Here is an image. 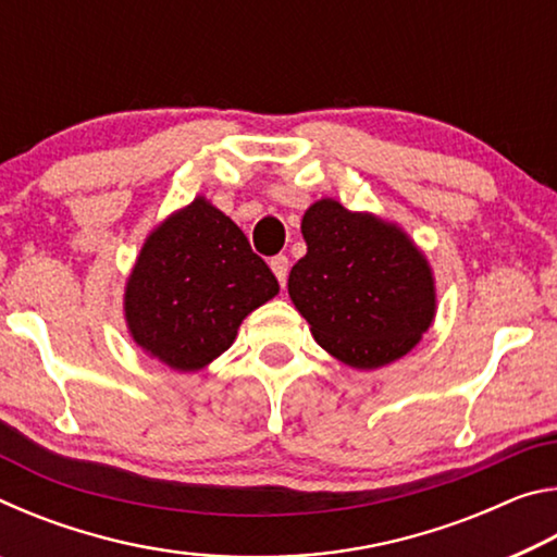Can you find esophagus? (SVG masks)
I'll list each match as a JSON object with an SVG mask.
<instances>
[{"label": "esophagus", "instance_id": "esophagus-1", "mask_svg": "<svg viewBox=\"0 0 557 557\" xmlns=\"http://www.w3.org/2000/svg\"><path fill=\"white\" fill-rule=\"evenodd\" d=\"M270 268L275 272V277L280 280V285L285 287L287 285V272H289V260L287 256H275L270 260Z\"/></svg>", "mask_w": 557, "mask_h": 557}]
</instances>
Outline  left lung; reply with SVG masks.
Here are the masks:
<instances>
[{
  "instance_id": "obj_1",
  "label": "left lung",
  "mask_w": 557,
  "mask_h": 557,
  "mask_svg": "<svg viewBox=\"0 0 557 557\" xmlns=\"http://www.w3.org/2000/svg\"><path fill=\"white\" fill-rule=\"evenodd\" d=\"M301 235L307 256L287 287L317 344L363 371L408 354L435 317L428 260L408 235L332 199L305 213Z\"/></svg>"
}]
</instances>
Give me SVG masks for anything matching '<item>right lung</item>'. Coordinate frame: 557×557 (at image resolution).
I'll return each mask as SVG.
<instances>
[{"instance_id":"obj_1","label":"right lung","mask_w":557,"mask_h":557,"mask_svg":"<svg viewBox=\"0 0 557 557\" xmlns=\"http://www.w3.org/2000/svg\"><path fill=\"white\" fill-rule=\"evenodd\" d=\"M277 289L238 225L196 199L147 238L127 282L125 317L145 351L176 371H199Z\"/></svg>"}]
</instances>
